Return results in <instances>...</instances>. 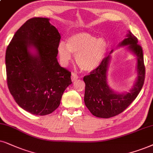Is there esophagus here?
I'll return each mask as SVG.
<instances>
[{"label":"esophagus","mask_w":153,"mask_h":153,"mask_svg":"<svg viewBox=\"0 0 153 153\" xmlns=\"http://www.w3.org/2000/svg\"><path fill=\"white\" fill-rule=\"evenodd\" d=\"M78 78V75L77 74H75V73H71V80H72L73 82H74V81L77 80V79Z\"/></svg>","instance_id":"esophagus-1"}]
</instances>
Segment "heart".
<instances>
[{
  "label": "heart",
  "instance_id": "1",
  "mask_svg": "<svg viewBox=\"0 0 153 153\" xmlns=\"http://www.w3.org/2000/svg\"><path fill=\"white\" fill-rule=\"evenodd\" d=\"M108 45L103 38H97L88 32H77L67 39L66 44L61 42L58 54L63 65H66L75 56V61L81 70L90 72L99 66L107 53Z\"/></svg>",
  "mask_w": 153,
  "mask_h": 153
}]
</instances>
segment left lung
Listing matches in <instances>:
<instances>
[{
	"label": "left lung",
	"mask_w": 153,
	"mask_h": 153,
	"mask_svg": "<svg viewBox=\"0 0 153 153\" xmlns=\"http://www.w3.org/2000/svg\"><path fill=\"white\" fill-rule=\"evenodd\" d=\"M128 46L127 49L137 58V79L129 92L117 93L108 85L107 71L111 59L110 54L113 49L99 66L83 78L85 83V104L91 113L97 117L107 119L121 114L136 99L143 85L146 68L143 49L138 44V39L130 31L119 44V46Z\"/></svg>",
	"instance_id": "8db88e82"
}]
</instances>
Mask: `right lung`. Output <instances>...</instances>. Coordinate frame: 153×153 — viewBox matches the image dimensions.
<instances>
[{"mask_svg": "<svg viewBox=\"0 0 153 153\" xmlns=\"http://www.w3.org/2000/svg\"><path fill=\"white\" fill-rule=\"evenodd\" d=\"M50 19L34 17L15 32L5 53L7 82L17 104L32 114H49L59 107L71 73L59 65L61 34Z\"/></svg>", "mask_w": 153, "mask_h": 153, "instance_id": "add662e5", "label": "right lung"}]
</instances>
